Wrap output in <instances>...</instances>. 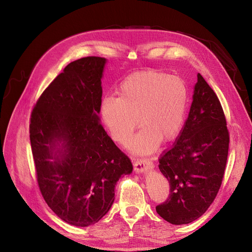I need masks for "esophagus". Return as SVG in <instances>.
Here are the masks:
<instances>
[{
  "instance_id": "esophagus-1",
  "label": "esophagus",
  "mask_w": 252,
  "mask_h": 252,
  "mask_svg": "<svg viewBox=\"0 0 252 252\" xmlns=\"http://www.w3.org/2000/svg\"><path fill=\"white\" fill-rule=\"evenodd\" d=\"M153 167H154V164L149 159H138L134 163L135 171H136V173H138V174L143 173V171H145V170L148 169V168L151 169Z\"/></svg>"
}]
</instances>
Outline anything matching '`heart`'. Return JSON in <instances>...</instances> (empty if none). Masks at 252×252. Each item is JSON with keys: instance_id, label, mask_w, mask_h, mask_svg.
I'll return each instance as SVG.
<instances>
[{"instance_id": "obj_1", "label": "heart", "mask_w": 252, "mask_h": 252, "mask_svg": "<svg viewBox=\"0 0 252 252\" xmlns=\"http://www.w3.org/2000/svg\"><path fill=\"white\" fill-rule=\"evenodd\" d=\"M118 98L106 97L101 116L114 142L125 145L140 125L143 128L129 142L138 154L154 152L160 141L174 140L183 127L187 111L188 88L177 75L147 70L125 78Z\"/></svg>"}]
</instances>
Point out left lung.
<instances>
[{
	"label": "left lung",
	"instance_id": "obj_1",
	"mask_svg": "<svg viewBox=\"0 0 252 252\" xmlns=\"http://www.w3.org/2000/svg\"><path fill=\"white\" fill-rule=\"evenodd\" d=\"M230 136L220 102L200 73L186 123L173 147L159 158L169 195L156 211L173 224L200 218L220 188L229 152Z\"/></svg>",
	"mask_w": 252,
	"mask_h": 252
}]
</instances>
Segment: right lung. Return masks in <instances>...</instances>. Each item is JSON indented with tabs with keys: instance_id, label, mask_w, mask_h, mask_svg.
Instances as JSON below:
<instances>
[{
	"instance_id": "add662e5",
	"label": "right lung",
	"mask_w": 252,
	"mask_h": 252,
	"mask_svg": "<svg viewBox=\"0 0 252 252\" xmlns=\"http://www.w3.org/2000/svg\"><path fill=\"white\" fill-rule=\"evenodd\" d=\"M106 59L69 63L32 109L30 138L39 190L64 221L88 227L108 213L129 158L100 124L101 78Z\"/></svg>"
}]
</instances>
